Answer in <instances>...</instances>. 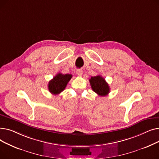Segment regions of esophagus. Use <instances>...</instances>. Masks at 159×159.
<instances>
[{"label": "esophagus", "mask_w": 159, "mask_h": 159, "mask_svg": "<svg viewBox=\"0 0 159 159\" xmlns=\"http://www.w3.org/2000/svg\"><path fill=\"white\" fill-rule=\"evenodd\" d=\"M76 73H77V74L79 75V76H82V73H83V71H82V70L79 69V70H77Z\"/></svg>", "instance_id": "obj_1"}]
</instances>
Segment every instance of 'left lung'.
<instances>
[{
  "label": "left lung",
  "mask_w": 159,
  "mask_h": 159,
  "mask_svg": "<svg viewBox=\"0 0 159 159\" xmlns=\"http://www.w3.org/2000/svg\"><path fill=\"white\" fill-rule=\"evenodd\" d=\"M89 82L93 91L100 96H106L110 93V87L101 75L91 77Z\"/></svg>",
  "instance_id": "left-lung-1"
}]
</instances>
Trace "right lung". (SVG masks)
<instances>
[{
  "label": "right lung",
  "instance_id": "add662e5",
  "mask_svg": "<svg viewBox=\"0 0 159 159\" xmlns=\"http://www.w3.org/2000/svg\"><path fill=\"white\" fill-rule=\"evenodd\" d=\"M72 77L71 74H57L49 82L48 89L49 92L53 95L61 93L66 88L68 82Z\"/></svg>",
  "mask_w": 159,
  "mask_h": 159
}]
</instances>
